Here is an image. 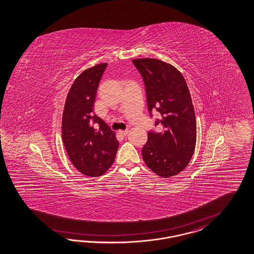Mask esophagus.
Listing matches in <instances>:
<instances>
[{"instance_id": "esophagus-1", "label": "esophagus", "mask_w": 254, "mask_h": 254, "mask_svg": "<svg viewBox=\"0 0 254 254\" xmlns=\"http://www.w3.org/2000/svg\"><path fill=\"white\" fill-rule=\"evenodd\" d=\"M127 133H128V130H119V134H120V135H122L123 137L127 136Z\"/></svg>"}]
</instances>
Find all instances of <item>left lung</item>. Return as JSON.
<instances>
[{
    "label": "left lung",
    "instance_id": "8db88e82",
    "mask_svg": "<svg viewBox=\"0 0 254 254\" xmlns=\"http://www.w3.org/2000/svg\"><path fill=\"white\" fill-rule=\"evenodd\" d=\"M144 81L148 109L156 110L164 131H150L142 148L146 165L161 178L183 171L195 150L197 127L191 97L185 78L170 64L154 58L132 60Z\"/></svg>",
    "mask_w": 254,
    "mask_h": 254
}]
</instances>
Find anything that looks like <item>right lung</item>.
<instances>
[{"instance_id": "1", "label": "right lung", "mask_w": 254, "mask_h": 254, "mask_svg": "<svg viewBox=\"0 0 254 254\" xmlns=\"http://www.w3.org/2000/svg\"><path fill=\"white\" fill-rule=\"evenodd\" d=\"M107 63L84 70L69 89L62 118V138L69 159L85 176L100 177L114 164L118 140L93 115L97 89Z\"/></svg>"}]
</instances>
